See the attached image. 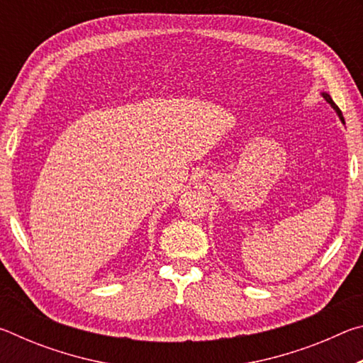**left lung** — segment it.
Returning a JSON list of instances; mask_svg holds the SVG:
<instances>
[{
	"instance_id": "left-lung-1",
	"label": "left lung",
	"mask_w": 363,
	"mask_h": 363,
	"mask_svg": "<svg viewBox=\"0 0 363 363\" xmlns=\"http://www.w3.org/2000/svg\"><path fill=\"white\" fill-rule=\"evenodd\" d=\"M322 97H323V99H325V101H327V102L330 104V106H331V108H333V110H335V112H336V115H337V118H340V120H341V123H342V125H344V116H342V113H341V110H340V107H337V106H336V104L333 102V99H331V97H330V94H327V93H322Z\"/></svg>"
}]
</instances>
